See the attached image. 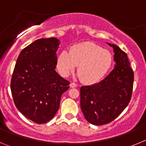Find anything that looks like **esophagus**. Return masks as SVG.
I'll return each instance as SVG.
<instances>
[{
	"label": "esophagus",
	"instance_id": "obj_1",
	"mask_svg": "<svg viewBox=\"0 0 146 146\" xmlns=\"http://www.w3.org/2000/svg\"><path fill=\"white\" fill-rule=\"evenodd\" d=\"M77 87V85L74 82H71L70 83V88H76Z\"/></svg>",
	"mask_w": 146,
	"mask_h": 146
}]
</instances>
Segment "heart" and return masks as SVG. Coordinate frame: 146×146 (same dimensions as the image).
<instances>
[{"instance_id":"b5f03b06","label":"heart","mask_w":146,"mask_h":146,"mask_svg":"<svg viewBox=\"0 0 146 146\" xmlns=\"http://www.w3.org/2000/svg\"><path fill=\"white\" fill-rule=\"evenodd\" d=\"M77 66L78 76L86 84H95L106 77L113 66V56L109 50L92 43L74 44L69 52L62 51L57 58V69L67 77Z\"/></svg>"}]
</instances>
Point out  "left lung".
I'll list each match as a JSON object with an SVG mask.
<instances>
[{
    "instance_id": "obj_1",
    "label": "left lung",
    "mask_w": 146,
    "mask_h": 146,
    "mask_svg": "<svg viewBox=\"0 0 146 146\" xmlns=\"http://www.w3.org/2000/svg\"><path fill=\"white\" fill-rule=\"evenodd\" d=\"M113 48L114 69L103 80L80 88V107L86 119L94 125L115 120L127 107L133 88L134 72L126 52L117 45Z\"/></svg>"
}]
</instances>
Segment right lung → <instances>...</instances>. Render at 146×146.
<instances>
[{
    "label": "right lung",
    "instance_id": "obj_1",
    "mask_svg": "<svg viewBox=\"0 0 146 146\" xmlns=\"http://www.w3.org/2000/svg\"><path fill=\"white\" fill-rule=\"evenodd\" d=\"M60 45L58 38H39L19 55L11 80L14 102L23 115L41 124L58 110L61 95L69 82L55 72Z\"/></svg>",
    "mask_w": 146,
    "mask_h": 146
}]
</instances>
